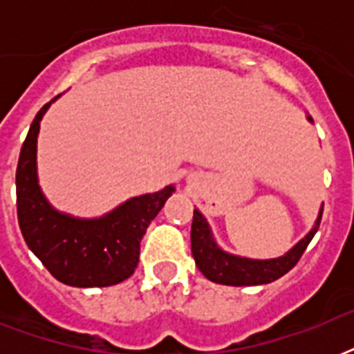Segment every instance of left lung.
<instances>
[{"label":"left lung","mask_w":354,"mask_h":354,"mask_svg":"<svg viewBox=\"0 0 354 354\" xmlns=\"http://www.w3.org/2000/svg\"><path fill=\"white\" fill-rule=\"evenodd\" d=\"M322 213L319 211L316 226L308 233L303 241H299L290 252L279 259H270V261H252V259H241L227 255L216 246L213 236H211L209 226L205 218L194 209L193 226H191V250H193L194 263L198 270L213 283L230 286H252V285H266L272 281L279 279L286 272H290L301 259V255L307 250L308 242L313 241L322 222Z\"/></svg>","instance_id":"1"}]
</instances>
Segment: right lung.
Returning a JSON list of instances; mask_svg holds the SVG:
<instances>
[{
	"label": "right lung",
	"instance_id": "right-lung-1",
	"mask_svg": "<svg viewBox=\"0 0 354 354\" xmlns=\"http://www.w3.org/2000/svg\"><path fill=\"white\" fill-rule=\"evenodd\" d=\"M55 101V99H53ZM53 101L40 108L21 145L16 169V205L21 235L49 274L64 285L110 286L138 268L139 246L149 224L174 191L143 194L99 221H77L47 204L36 180V136Z\"/></svg>",
	"mask_w": 354,
	"mask_h": 354
}]
</instances>
